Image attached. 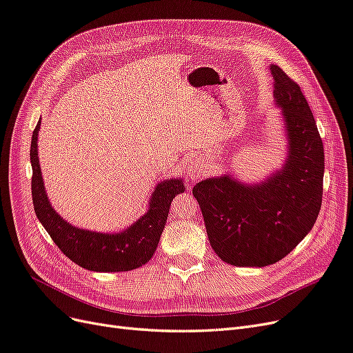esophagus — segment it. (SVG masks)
<instances>
[{"instance_id": "1", "label": "esophagus", "mask_w": 353, "mask_h": 353, "mask_svg": "<svg viewBox=\"0 0 353 353\" xmlns=\"http://www.w3.org/2000/svg\"><path fill=\"white\" fill-rule=\"evenodd\" d=\"M208 166H209L208 159L201 156L191 157L187 166V178L191 181H197L203 175V172L208 169Z\"/></svg>"}]
</instances>
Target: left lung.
I'll return each mask as SVG.
<instances>
[{"mask_svg": "<svg viewBox=\"0 0 353 353\" xmlns=\"http://www.w3.org/2000/svg\"><path fill=\"white\" fill-rule=\"evenodd\" d=\"M270 69L287 140L284 163L258 184L223 174L193 188L212 249L234 266L281 261L312 230L321 209L324 147L314 114L301 87L279 66Z\"/></svg>", "mask_w": 353, "mask_h": 353, "instance_id": "left-lung-1", "label": "left lung"}]
</instances>
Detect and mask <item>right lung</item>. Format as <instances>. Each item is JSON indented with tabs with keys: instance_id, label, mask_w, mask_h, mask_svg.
<instances>
[{
	"instance_id": "add662e5",
	"label": "right lung",
	"mask_w": 353,
	"mask_h": 353,
	"mask_svg": "<svg viewBox=\"0 0 353 353\" xmlns=\"http://www.w3.org/2000/svg\"><path fill=\"white\" fill-rule=\"evenodd\" d=\"M38 122L30 143L32 200L37 218L68 258L95 272H123L140 268L152 259L162 236L170 203L185 191L183 178H168L154 187L148 209L130 227L117 232H99L74 227L51 206L38 157Z\"/></svg>"
}]
</instances>
